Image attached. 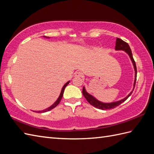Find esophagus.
<instances>
[{
	"instance_id": "34e87169",
	"label": "esophagus",
	"mask_w": 154,
	"mask_h": 154,
	"mask_svg": "<svg viewBox=\"0 0 154 154\" xmlns=\"http://www.w3.org/2000/svg\"><path fill=\"white\" fill-rule=\"evenodd\" d=\"M74 77H76V78H81V77H82V74L80 72H77L75 73Z\"/></svg>"
}]
</instances>
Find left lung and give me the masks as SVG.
Segmentation results:
<instances>
[{"mask_svg":"<svg viewBox=\"0 0 154 154\" xmlns=\"http://www.w3.org/2000/svg\"><path fill=\"white\" fill-rule=\"evenodd\" d=\"M115 50L116 51H124L125 53L129 55V57L130 59L131 60V62L133 63V65L134 67V83H133V90L131 91L129 94L125 97V98H123L121 100H118V101H115V102H112V103H103L101 101H99V100H97L95 97H93L92 95L89 94L88 92H87L85 89V88L83 87V90H82V93L84 96L86 100H88V102L91 104L92 106L94 107L99 108V109L101 110H109L112 109V108H114L116 106H119V104H121L122 103L125 101L128 97L132 94L133 91L134 90V86H135V83H136V80H137V67H136V64L135 62L134 61V59L133 57V54H132V51H131V48L129 46V44L126 43L124 41L122 40L120 38H116V47H115Z\"/></svg>","mask_w":154,"mask_h":154,"instance_id":"left-lung-1","label":"left lung"}]
</instances>
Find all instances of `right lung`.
Returning a JSON list of instances; mask_svg holds the SVG:
<instances>
[{"label":"right lung","mask_w":154,"mask_h":154,"mask_svg":"<svg viewBox=\"0 0 154 154\" xmlns=\"http://www.w3.org/2000/svg\"><path fill=\"white\" fill-rule=\"evenodd\" d=\"M43 37H44V38H50V37H47V36H43ZM69 83H70V81H68L64 85H63V87L62 89H61V93H60V95H59V97H58V99H57V100H56L55 102L53 104H52V105H51V106H50L49 108H46V109H45V110H42V111H36V112H37V113H44V112H46L50 111V110L53 109V108H54L55 107L57 106L58 105V104H59V103H60V101H61V99H62L63 95V93H64V91H65V88H66V86L67 85H68ZM33 112H34V111H33Z\"/></svg>","instance_id":"right-lung-1"}]
</instances>
